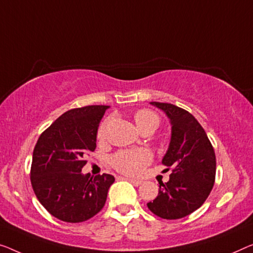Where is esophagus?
I'll use <instances>...</instances> for the list:
<instances>
[{
	"mask_svg": "<svg viewBox=\"0 0 253 253\" xmlns=\"http://www.w3.org/2000/svg\"><path fill=\"white\" fill-rule=\"evenodd\" d=\"M128 182H130L133 184L134 186H139L142 184V180H138V179H133V178H126Z\"/></svg>",
	"mask_w": 253,
	"mask_h": 253,
	"instance_id": "34e87169",
	"label": "esophagus"
}]
</instances>
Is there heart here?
Returning a JSON list of instances; mask_svg holds the SVG:
<instances>
[{
  "mask_svg": "<svg viewBox=\"0 0 253 253\" xmlns=\"http://www.w3.org/2000/svg\"><path fill=\"white\" fill-rule=\"evenodd\" d=\"M135 123L139 130H156L160 125V117L157 112L150 109H141L134 115ZM111 118L101 124L97 129V138L103 141L107 137L108 129L110 127ZM151 161V154L148 150H123L114 154L111 158V165L117 170L126 175H138Z\"/></svg>",
  "mask_w": 253,
  "mask_h": 253,
  "instance_id": "obj_1",
  "label": "heart"
}]
</instances>
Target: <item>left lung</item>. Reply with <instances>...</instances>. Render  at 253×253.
Wrapping results in <instances>:
<instances>
[{"mask_svg": "<svg viewBox=\"0 0 253 253\" xmlns=\"http://www.w3.org/2000/svg\"><path fill=\"white\" fill-rule=\"evenodd\" d=\"M170 119L171 138L163 164L170 170L148 208L164 219H179L201 207L216 176V156L203 127L190 112L170 103L150 102Z\"/></svg>", "mask_w": 253, "mask_h": 253, "instance_id": "8db88e82", "label": "left lung"}]
</instances>
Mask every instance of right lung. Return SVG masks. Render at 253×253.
<instances>
[{
    "instance_id": "right-lung-1",
    "label": "right lung",
    "mask_w": 253,
    "mask_h": 253,
    "mask_svg": "<svg viewBox=\"0 0 253 253\" xmlns=\"http://www.w3.org/2000/svg\"><path fill=\"white\" fill-rule=\"evenodd\" d=\"M108 105L71 109L46 128L33 152L30 182L52 216L82 223L100 212L115 177L83 175L86 157L96 148L99 124Z\"/></svg>"
}]
</instances>
